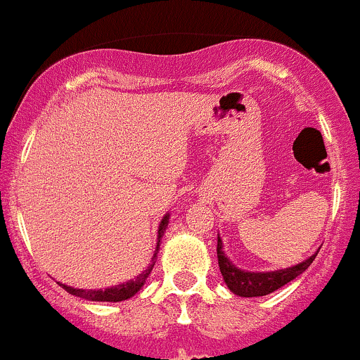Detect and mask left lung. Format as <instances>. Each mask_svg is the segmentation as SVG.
<instances>
[{
    "label": "left lung",
    "instance_id": "8db88e82",
    "mask_svg": "<svg viewBox=\"0 0 360 360\" xmlns=\"http://www.w3.org/2000/svg\"><path fill=\"white\" fill-rule=\"evenodd\" d=\"M217 257H219V268L222 273L224 280H226V285L229 287V290L236 296L241 297H257V296H268V294L275 292L280 287H283L285 283H289L290 280L297 278L304 269H308V266L315 261L316 254H313L311 257L306 259L301 264L292 266V268L280 269V271H271V273H248L238 269L229 259L226 257V254L222 252V240H217Z\"/></svg>",
    "mask_w": 360,
    "mask_h": 360
}]
</instances>
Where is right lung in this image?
I'll use <instances>...</instances> for the list:
<instances>
[{
    "label": "right lung",
    "mask_w": 360,
    "mask_h": 360,
    "mask_svg": "<svg viewBox=\"0 0 360 360\" xmlns=\"http://www.w3.org/2000/svg\"><path fill=\"white\" fill-rule=\"evenodd\" d=\"M168 220H169V215H166L165 219H162L161 226H159V236L158 240L161 241L162 234H165V229L166 226H168ZM159 241H158V247H155V252H159ZM158 257V254H154V259ZM155 262H152L150 268L145 269L143 273H141L140 276H136L134 280H131V282H126L122 283V285H117V287H112V289H105V290H82V289H73V287H68V285H63V289L66 290V292L73 294V296H78V297H84V300H89V301H110V302H117V301H124V300H129L131 296H134V294L138 292V290L143 287L145 280L148 278V275H150L152 268H154Z\"/></svg>",
    "instance_id": "right-lung-1"
}]
</instances>
